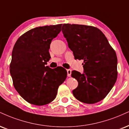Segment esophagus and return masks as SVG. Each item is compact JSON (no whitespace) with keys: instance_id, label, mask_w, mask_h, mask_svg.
I'll use <instances>...</instances> for the list:
<instances>
[{"instance_id":"1","label":"esophagus","mask_w":129,"mask_h":129,"mask_svg":"<svg viewBox=\"0 0 129 129\" xmlns=\"http://www.w3.org/2000/svg\"><path fill=\"white\" fill-rule=\"evenodd\" d=\"M67 76L69 77L71 76V70L70 69H67Z\"/></svg>"}]
</instances>
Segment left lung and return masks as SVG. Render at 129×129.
Wrapping results in <instances>:
<instances>
[{"label":"left lung","instance_id":"8db88e82","mask_svg":"<svg viewBox=\"0 0 129 129\" xmlns=\"http://www.w3.org/2000/svg\"><path fill=\"white\" fill-rule=\"evenodd\" d=\"M63 36L75 59L83 60V73L73 70L78 82L73 90L76 99L85 103H97L112 89L117 79V57L100 29L91 26L63 24Z\"/></svg>","mask_w":129,"mask_h":129}]
</instances>
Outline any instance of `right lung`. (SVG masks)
I'll return each mask as SVG.
<instances>
[{"instance_id": "right-lung-1", "label": "right lung", "mask_w": 129, "mask_h": 129, "mask_svg": "<svg viewBox=\"0 0 129 129\" xmlns=\"http://www.w3.org/2000/svg\"><path fill=\"white\" fill-rule=\"evenodd\" d=\"M62 24L37 27L21 35L12 52L10 74L15 89L28 103L47 105L56 98L59 86L67 72L62 67L46 66L51 58L49 50L52 40L61 30Z\"/></svg>"}]
</instances>
